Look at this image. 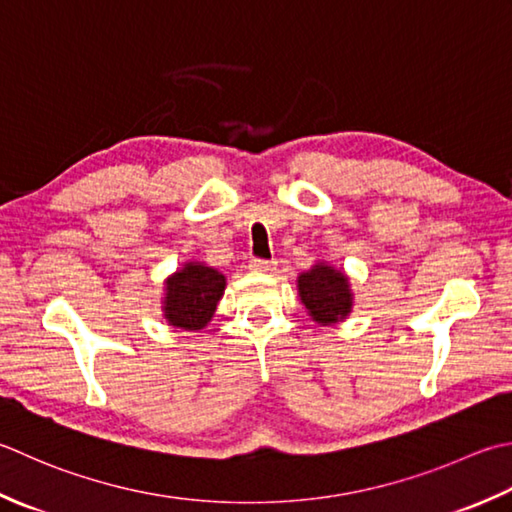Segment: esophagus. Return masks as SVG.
Instances as JSON below:
<instances>
[{"instance_id": "esophagus-1", "label": "esophagus", "mask_w": 512, "mask_h": 512, "mask_svg": "<svg viewBox=\"0 0 512 512\" xmlns=\"http://www.w3.org/2000/svg\"><path fill=\"white\" fill-rule=\"evenodd\" d=\"M250 268L257 270V273H273L277 268L275 259H262V257H253L250 259Z\"/></svg>"}]
</instances>
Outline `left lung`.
Instances as JSON below:
<instances>
[{
  "mask_svg": "<svg viewBox=\"0 0 512 512\" xmlns=\"http://www.w3.org/2000/svg\"><path fill=\"white\" fill-rule=\"evenodd\" d=\"M299 297L308 308L310 317L319 324H335L344 319L353 306L348 279L326 264H315L297 279Z\"/></svg>",
  "mask_w": 512,
  "mask_h": 512,
  "instance_id": "1",
  "label": "left lung"
}]
</instances>
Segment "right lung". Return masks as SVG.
<instances>
[{
    "instance_id": "add662e5",
    "label": "right lung",
    "mask_w": 512,
    "mask_h": 512,
    "mask_svg": "<svg viewBox=\"0 0 512 512\" xmlns=\"http://www.w3.org/2000/svg\"><path fill=\"white\" fill-rule=\"evenodd\" d=\"M224 286L226 279L215 268L197 262L186 264L166 282V319L186 330L204 328L224 295Z\"/></svg>"
}]
</instances>
